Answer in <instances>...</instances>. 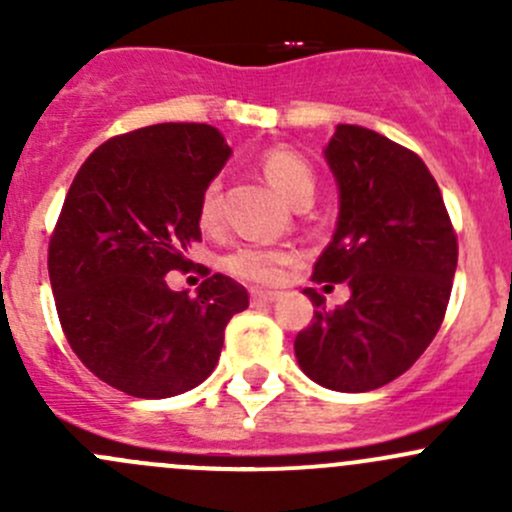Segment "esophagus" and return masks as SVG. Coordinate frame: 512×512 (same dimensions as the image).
<instances>
[{
    "label": "esophagus",
    "instance_id": "34e87169",
    "mask_svg": "<svg viewBox=\"0 0 512 512\" xmlns=\"http://www.w3.org/2000/svg\"><path fill=\"white\" fill-rule=\"evenodd\" d=\"M277 299V292H265V289H252L250 292V302L255 307H262V304H272Z\"/></svg>",
    "mask_w": 512,
    "mask_h": 512
}]
</instances>
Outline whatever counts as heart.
<instances>
[{"label": "heart", "instance_id": "obj_1", "mask_svg": "<svg viewBox=\"0 0 512 512\" xmlns=\"http://www.w3.org/2000/svg\"><path fill=\"white\" fill-rule=\"evenodd\" d=\"M260 168L265 178L270 180L272 188L282 198L292 200L302 190H314V173L309 163L299 153L289 148L275 146L267 148L260 156ZM218 183H208L200 193L198 200V223L203 230H213L220 218L218 205ZM292 262V252L280 250V247H262V245H242L225 257V270L232 277L250 285H277L285 275V267Z\"/></svg>", "mask_w": 512, "mask_h": 512}]
</instances>
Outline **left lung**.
I'll return each mask as SVG.
<instances>
[{
    "label": "left lung",
    "mask_w": 512,
    "mask_h": 512,
    "mask_svg": "<svg viewBox=\"0 0 512 512\" xmlns=\"http://www.w3.org/2000/svg\"><path fill=\"white\" fill-rule=\"evenodd\" d=\"M324 156L339 185V223L312 280L324 289L347 282L352 297L327 309L317 289H304L317 309L294 354L312 381L359 394L409 371L433 342L458 240L438 183L414 151L369 128L337 126Z\"/></svg>",
    "instance_id": "1"
}]
</instances>
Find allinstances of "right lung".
Masks as SVG:
<instances>
[{
	"label": "right lung",
	"mask_w": 512,
	"mask_h": 512,
	"mask_svg": "<svg viewBox=\"0 0 512 512\" xmlns=\"http://www.w3.org/2000/svg\"><path fill=\"white\" fill-rule=\"evenodd\" d=\"M230 148L208 123H156L108 138L76 173L49 240V280L81 364L136 399H168L213 374L247 289L205 270L173 292L200 240L198 200Z\"/></svg>",
	"instance_id": "add662e5"
}]
</instances>
